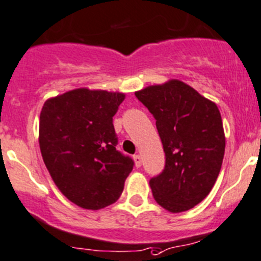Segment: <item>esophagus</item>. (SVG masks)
I'll return each mask as SVG.
<instances>
[{"instance_id":"34e87169","label":"esophagus","mask_w":261,"mask_h":261,"mask_svg":"<svg viewBox=\"0 0 261 261\" xmlns=\"http://www.w3.org/2000/svg\"><path fill=\"white\" fill-rule=\"evenodd\" d=\"M134 162H135L136 167H140L141 166V156L139 155V154L134 155Z\"/></svg>"}]
</instances>
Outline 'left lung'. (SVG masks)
<instances>
[{
	"label": "left lung",
	"mask_w": 261,
	"mask_h": 261,
	"mask_svg": "<svg viewBox=\"0 0 261 261\" xmlns=\"http://www.w3.org/2000/svg\"><path fill=\"white\" fill-rule=\"evenodd\" d=\"M136 98L155 118L166 166L149 182L156 203L181 213L213 189L226 148L221 112L214 102L177 79L149 85Z\"/></svg>",
	"instance_id": "obj_1"
}]
</instances>
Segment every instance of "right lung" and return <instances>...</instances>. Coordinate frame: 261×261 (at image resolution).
Segmentation results:
<instances>
[{"label":"right lung","instance_id":"right-lung-1","mask_svg":"<svg viewBox=\"0 0 261 261\" xmlns=\"http://www.w3.org/2000/svg\"><path fill=\"white\" fill-rule=\"evenodd\" d=\"M125 93L70 90L45 100L39 146L53 182L71 203L98 211L118 200L134 162L116 150L113 116Z\"/></svg>","mask_w":261,"mask_h":261}]
</instances>
